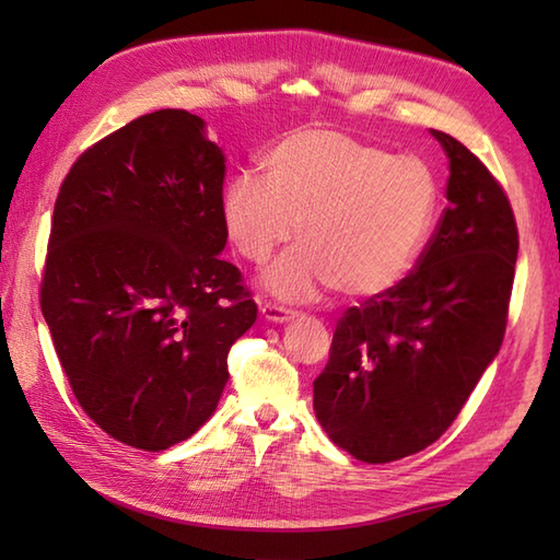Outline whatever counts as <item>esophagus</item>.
Wrapping results in <instances>:
<instances>
[{
  "label": "esophagus",
  "instance_id": "34e87169",
  "mask_svg": "<svg viewBox=\"0 0 560 560\" xmlns=\"http://www.w3.org/2000/svg\"><path fill=\"white\" fill-rule=\"evenodd\" d=\"M259 311H261V317L269 319V323H287V319H291L295 315L291 307H283L277 303H265Z\"/></svg>",
  "mask_w": 560,
  "mask_h": 560
}]
</instances>
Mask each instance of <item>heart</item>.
<instances>
[{
	"instance_id": "1",
	"label": "heart",
	"mask_w": 560,
	"mask_h": 560,
	"mask_svg": "<svg viewBox=\"0 0 560 560\" xmlns=\"http://www.w3.org/2000/svg\"><path fill=\"white\" fill-rule=\"evenodd\" d=\"M265 183L237 173L221 199L235 253L261 265L291 241L299 247L267 271V287L291 301L335 289L371 299L407 277L431 231L438 183L419 159L337 129H299L261 159Z\"/></svg>"
}]
</instances>
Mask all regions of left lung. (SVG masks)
Segmentation results:
<instances>
[{"instance_id":"left-lung-1","label":"left lung","mask_w":560,"mask_h":560,"mask_svg":"<svg viewBox=\"0 0 560 560\" xmlns=\"http://www.w3.org/2000/svg\"><path fill=\"white\" fill-rule=\"evenodd\" d=\"M431 135L450 159V205L409 277L343 313L313 383L319 425L368 464L433 445L505 337L520 247L513 207L462 141Z\"/></svg>"}]
</instances>
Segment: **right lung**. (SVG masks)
Segmentation results:
<instances>
[{
  "mask_svg": "<svg viewBox=\"0 0 560 560\" xmlns=\"http://www.w3.org/2000/svg\"><path fill=\"white\" fill-rule=\"evenodd\" d=\"M223 175L205 120L168 108L89 147L59 187L40 311L81 409L137 450L199 431L257 319L219 257Z\"/></svg>",
  "mask_w": 560,
  "mask_h": 560,
  "instance_id": "right-lung-1",
  "label": "right lung"
}]
</instances>
